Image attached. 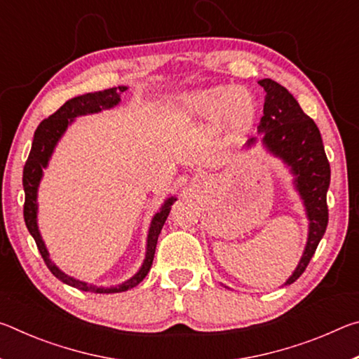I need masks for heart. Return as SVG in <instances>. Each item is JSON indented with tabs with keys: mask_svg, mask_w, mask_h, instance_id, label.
Here are the masks:
<instances>
[{
	"mask_svg": "<svg viewBox=\"0 0 359 359\" xmlns=\"http://www.w3.org/2000/svg\"><path fill=\"white\" fill-rule=\"evenodd\" d=\"M172 114L180 120L218 125L231 139L247 135L257 117L253 96L238 85H212L175 96Z\"/></svg>",
	"mask_w": 359,
	"mask_h": 359,
	"instance_id": "obj_1",
	"label": "heart"
}]
</instances>
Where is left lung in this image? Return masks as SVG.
I'll use <instances>...</instances> for the list:
<instances>
[{
    "instance_id": "left-lung-1",
    "label": "left lung",
    "mask_w": 359,
    "mask_h": 359,
    "mask_svg": "<svg viewBox=\"0 0 359 359\" xmlns=\"http://www.w3.org/2000/svg\"><path fill=\"white\" fill-rule=\"evenodd\" d=\"M258 83L266 92L263 117L258 125L261 137L248 139L245 149L261 142L267 154L278 158L288 168L309 220L306 248L294 272L283 283L291 285L306 271L326 231V193L331 169L320 130L315 121L304 114L294 96L272 79H261Z\"/></svg>"
}]
</instances>
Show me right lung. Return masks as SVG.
I'll list each match as a JSON object with an SVG mask.
<instances>
[{
    "label": "right lung",
    "instance_id": "add662e5",
    "mask_svg": "<svg viewBox=\"0 0 359 359\" xmlns=\"http://www.w3.org/2000/svg\"><path fill=\"white\" fill-rule=\"evenodd\" d=\"M125 90H128V87L120 85V87L107 88L102 90V92L95 93H85L66 101L55 114H52L48 118L42 120L38 128H36L32 150H29L25 168H23V190H25L23 217H25V224L29 234L33 236L36 245L39 248L42 259L46 261L47 267L58 280H62L63 283L81 291H90V293H121V291L135 288L136 285L144 280L145 276L149 274L151 263H154L158 236H160L163 224H165L169 212H171V205L174 204V201H177V198L171 196L161 204L160 210L156 212L150 222L147 244H145V258L142 266L139 267V271L135 276L130 277L128 280L115 285V287L114 285L112 287H96V285H92L88 282L77 280V278L65 274V272L50 259V253H48L44 241H42L41 231L38 226V190L42 175H44V169L48 166V161H50V158L53 155V150H55L60 139L63 137L72 121L77 117H82V115L98 114L101 111H106V109L118 106V102L121 101L120 96Z\"/></svg>",
    "mask_w": 359,
    "mask_h": 359
}]
</instances>
